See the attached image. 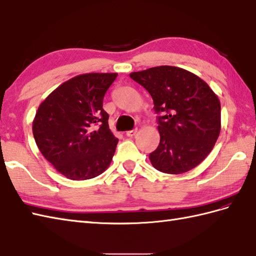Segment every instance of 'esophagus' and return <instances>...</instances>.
I'll list each match as a JSON object with an SVG mask.
<instances>
[{"label":"esophagus","instance_id":"esophagus-1","mask_svg":"<svg viewBox=\"0 0 256 256\" xmlns=\"http://www.w3.org/2000/svg\"><path fill=\"white\" fill-rule=\"evenodd\" d=\"M136 132H138V130H136V128L131 130V131H128V132H126V136H128V138H133L134 135L136 134Z\"/></svg>","mask_w":256,"mask_h":256}]
</instances>
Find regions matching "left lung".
<instances>
[{
  "mask_svg": "<svg viewBox=\"0 0 256 256\" xmlns=\"http://www.w3.org/2000/svg\"><path fill=\"white\" fill-rule=\"evenodd\" d=\"M153 98L160 145L150 160L157 170L186 172L198 166L219 138L221 106L208 84L194 74L160 66L130 74Z\"/></svg>",
  "mask_w": 256,
  "mask_h": 256,
  "instance_id": "left-lung-1",
  "label": "left lung"
}]
</instances>
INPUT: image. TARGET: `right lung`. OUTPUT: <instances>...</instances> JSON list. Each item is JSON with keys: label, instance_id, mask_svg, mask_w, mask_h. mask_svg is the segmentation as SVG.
Wrapping results in <instances>:
<instances>
[{"label": "right lung", "instance_id": "1", "mask_svg": "<svg viewBox=\"0 0 256 256\" xmlns=\"http://www.w3.org/2000/svg\"><path fill=\"white\" fill-rule=\"evenodd\" d=\"M118 74L69 79L40 103L32 134L42 156L62 175L86 180L110 166L118 140L108 128L103 98Z\"/></svg>", "mask_w": 256, "mask_h": 256}]
</instances>
